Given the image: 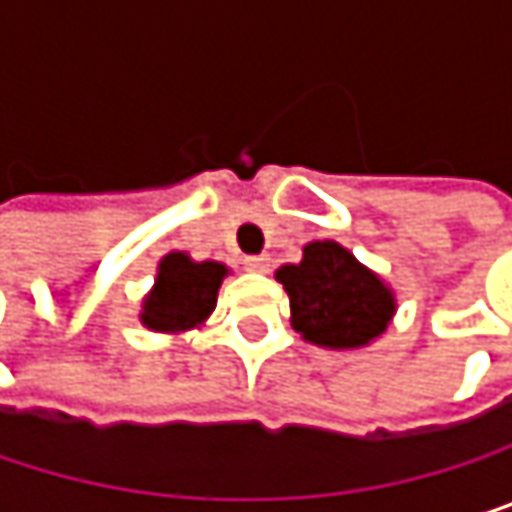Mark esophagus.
<instances>
[{"label": "esophagus", "mask_w": 512, "mask_h": 512, "mask_svg": "<svg viewBox=\"0 0 512 512\" xmlns=\"http://www.w3.org/2000/svg\"><path fill=\"white\" fill-rule=\"evenodd\" d=\"M243 266L249 269V272H269V257L266 255H252L243 260Z\"/></svg>", "instance_id": "obj_1"}]
</instances>
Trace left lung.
<instances>
[{
    "label": "left lung",
    "mask_w": 512,
    "mask_h": 512,
    "mask_svg": "<svg viewBox=\"0 0 512 512\" xmlns=\"http://www.w3.org/2000/svg\"><path fill=\"white\" fill-rule=\"evenodd\" d=\"M275 278L290 296L293 329L317 347H367L397 311L391 287L335 240L308 243L302 260L284 263Z\"/></svg>",
    "instance_id": "obj_1"
}]
</instances>
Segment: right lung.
I'll use <instances>...</instances> for the list:
<instances>
[{
    "label": "right lung",
    "instance_id": "obj_1",
    "mask_svg": "<svg viewBox=\"0 0 512 512\" xmlns=\"http://www.w3.org/2000/svg\"><path fill=\"white\" fill-rule=\"evenodd\" d=\"M228 266L171 252L159 260L154 290L142 302V323L154 332H186L201 326L213 308Z\"/></svg>",
    "mask_w": 512,
    "mask_h": 512
}]
</instances>
